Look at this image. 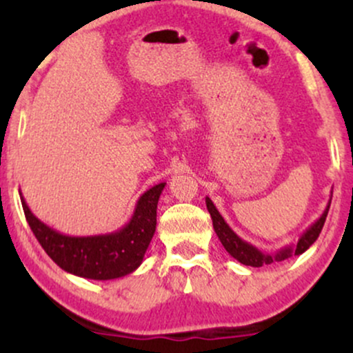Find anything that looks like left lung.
<instances>
[{
  "label": "left lung",
  "mask_w": 353,
  "mask_h": 353,
  "mask_svg": "<svg viewBox=\"0 0 353 353\" xmlns=\"http://www.w3.org/2000/svg\"><path fill=\"white\" fill-rule=\"evenodd\" d=\"M330 201L329 204H327L325 210L322 212V216H320L317 221H315L314 224H312L310 228L302 234L301 239L297 241V244L282 247L281 250H277V252L274 254L262 252V250H259L255 245L249 244V242H245L244 239L239 237L237 234L229 228V224L224 221V217L221 216V212L216 209V205H214V202L210 201L209 197H205V205H208L210 217H212L214 230H216L219 241L222 242L224 249L228 250L236 261L241 262V264L250 265V267H262L267 264H272V262H282L285 261V259L292 257V255H301L305 252V250L309 249L315 241H317L320 230H322L323 224H325L327 214H329V208H330Z\"/></svg>",
  "instance_id": "left-lung-1"
}]
</instances>
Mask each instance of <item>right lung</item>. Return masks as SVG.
<instances>
[{
    "instance_id": "add662e5",
    "label": "right lung",
    "mask_w": 353,
    "mask_h": 353,
    "mask_svg": "<svg viewBox=\"0 0 353 353\" xmlns=\"http://www.w3.org/2000/svg\"><path fill=\"white\" fill-rule=\"evenodd\" d=\"M165 182L145 190L132 217L119 230L99 236H66L51 229L31 212L21 196L28 224L34 237L61 269L91 281H112L134 272L156 232L157 202Z\"/></svg>"
}]
</instances>
